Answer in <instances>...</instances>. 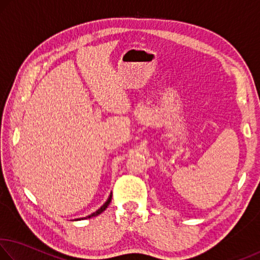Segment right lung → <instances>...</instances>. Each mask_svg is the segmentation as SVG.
Segmentation results:
<instances>
[{"instance_id":"right-lung-1","label":"right lung","mask_w":260,"mask_h":260,"mask_svg":"<svg viewBox=\"0 0 260 260\" xmlns=\"http://www.w3.org/2000/svg\"><path fill=\"white\" fill-rule=\"evenodd\" d=\"M111 200H112V193H111V195H110V197H109V199H108V201L107 202H105V203L102 205V206H101V208L98 210V211H96V212H94V213H91L90 215H88V217H86V218H83V219H87V218H91V217H95V215H99V214H101V213H102L103 212V211L105 210V209H107L108 208V206H109V204H110V202H111ZM77 220H79V219H77Z\"/></svg>"}]
</instances>
